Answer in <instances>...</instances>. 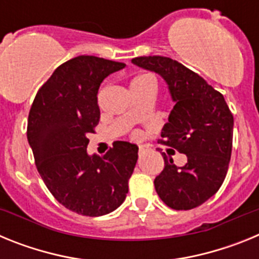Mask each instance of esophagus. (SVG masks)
Masks as SVG:
<instances>
[{
  "mask_svg": "<svg viewBox=\"0 0 259 259\" xmlns=\"http://www.w3.org/2000/svg\"><path fill=\"white\" fill-rule=\"evenodd\" d=\"M145 150H148V148H146L145 145H139V153H140V154L145 152Z\"/></svg>",
  "mask_w": 259,
  "mask_h": 259,
  "instance_id": "1",
  "label": "esophagus"
}]
</instances>
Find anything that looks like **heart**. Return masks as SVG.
<instances>
[{"instance_id": "b5f03b06", "label": "heart", "mask_w": 259, "mask_h": 259, "mask_svg": "<svg viewBox=\"0 0 259 259\" xmlns=\"http://www.w3.org/2000/svg\"><path fill=\"white\" fill-rule=\"evenodd\" d=\"M150 77H153V76H150V75H140V76L135 77V79L131 81V88H132V91H134V93L136 92L137 89H140L141 87L145 84L146 80H149Z\"/></svg>"}]
</instances>
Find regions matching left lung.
I'll return each mask as SVG.
<instances>
[{
	"label": "left lung",
	"instance_id": "1",
	"mask_svg": "<svg viewBox=\"0 0 259 259\" xmlns=\"http://www.w3.org/2000/svg\"><path fill=\"white\" fill-rule=\"evenodd\" d=\"M132 63L166 81L175 105L162 128V143L187 155V163L178 167L162 153L164 168L154 179L155 191L171 209H194L218 192L227 175L232 113L222 93L178 61L149 56L134 58Z\"/></svg>",
	"mask_w": 259,
	"mask_h": 259
}]
</instances>
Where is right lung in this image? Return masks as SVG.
<instances>
[{
    "instance_id": "right-lung-1",
    "label": "right lung",
    "mask_w": 259,
    "mask_h": 259,
    "mask_svg": "<svg viewBox=\"0 0 259 259\" xmlns=\"http://www.w3.org/2000/svg\"><path fill=\"white\" fill-rule=\"evenodd\" d=\"M124 67L98 57H75L56 68L29 110L27 139L38 174L54 198L77 214H109L128 193L139 146L115 141L104 157L87 152L100 120L98 88Z\"/></svg>"
}]
</instances>
